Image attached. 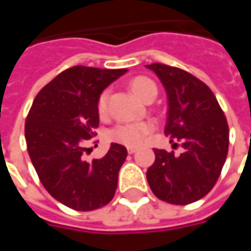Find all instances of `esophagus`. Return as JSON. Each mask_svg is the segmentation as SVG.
<instances>
[{"instance_id":"1","label":"esophagus","mask_w":251,"mask_h":251,"mask_svg":"<svg viewBox=\"0 0 251 251\" xmlns=\"http://www.w3.org/2000/svg\"><path fill=\"white\" fill-rule=\"evenodd\" d=\"M127 152H128L130 155H132V153H135V152H137V148H132V147H128V148H127Z\"/></svg>"}]
</instances>
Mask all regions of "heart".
Here are the masks:
<instances>
[{
  "instance_id": "b5f03b06",
  "label": "heart",
  "mask_w": 251,
  "mask_h": 251,
  "mask_svg": "<svg viewBox=\"0 0 251 251\" xmlns=\"http://www.w3.org/2000/svg\"><path fill=\"white\" fill-rule=\"evenodd\" d=\"M131 91L135 96L142 100H148L150 98H155L158 93V88L153 81L145 76H137L130 82ZM109 103V91H103L98 99V111L100 116H104L107 111ZM153 131V124L151 121H123L111 127L107 132V138L111 142H117L127 147H140L147 137Z\"/></svg>"
}]
</instances>
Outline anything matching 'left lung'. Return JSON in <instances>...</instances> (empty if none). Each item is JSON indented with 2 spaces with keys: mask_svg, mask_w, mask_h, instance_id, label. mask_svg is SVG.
Instances as JSON below:
<instances>
[{
  "mask_svg": "<svg viewBox=\"0 0 251 251\" xmlns=\"http://www.w3.org/2000/svg\"><path fill=\"white\" fill-rule=\"evenodd\" d=\"M168 95L165 134L180 141L184 152L153 150L155 162L147 180L156 197L187 205L207 196L215 186L229 148V127L215 95L202 81L176 67L151 64Z\"/></svg>",
  "mask_w": 251,
  "mask_h": 251,
  "instance_id": "8db88e82",
  "label": "left lung"
}]
</instances>
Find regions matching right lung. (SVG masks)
Returning <instances> with one entry per match:
<instances>
[{"label":"right lung","instance_id":"right-lung-1","mask_svg":"<svg viewBox=\"0 0 251 251\" xmlns=\"http://www.w3.org/2000/svg\"><path fill=\"white\" fill-rule=\"evenodd\" d=\"M126 73L71 67L37 93L26 117L25 138L37 176L51 197L75 211L98 209L114 197L126 147L111 144L103 158L92 162L83 153L99 126L100 93Z\"/></svg>","mask_w":251,"mask_h":251}]
</instances>
